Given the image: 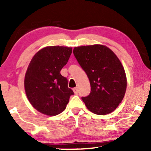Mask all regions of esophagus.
Listing matches in <instances>:
<instances>
[{
  "instance_id": "34e87169",
  "label": "esophagus",
  "mask_w": 151,
  "mask_h": 151,
  "mask_svg": "<svg viewBox=\"0 0 151 151\" xmlns=\"http://www.w3.org/2000/svg\"><path fill=\"white\" fill-rule=\"evenodd\" d=\"M73 91H74V93H75V94H78V89L77 87L74 88Z\"/></svg>"
}]
</instances>
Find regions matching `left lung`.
I'll return each instance as SVG.
<instances>
[{
	"label": "left lung",
	"mask_w": 151,
	"mask_h": 151,
	"mask_svg": "<svg viewBox=\"0 0 151 151\" xmlns=\"http://www.w3.org/2000/svg\"><path fill=\"white\" fill-rule=\"evenodd\" d=\"M73 53L90 81V93L81 97L86 108L98 115L111 113L124 99L127 86L120 60L101 45L77 47Z\"/></svg>",
	"instance_id": "8db88e82"
}]
</instances>
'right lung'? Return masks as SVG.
Here are the masks:
<instances>
[{
	"instance_id": "1",
	"label": "right lung",
	"mask_w": 151,
	"mask_h": 151,
	"mask_svg": "<svg viewBox=\"0 0 151 151\" xmlns=\"http://www.w3.org/2000/svg\"><path fill=\"white\" fill-rule=\"evenodd\" d=\"M72 50L67 47H46L38 51L29 64L24 81L26 96L40 113L48 116L62 113L74 94L67 79L60 74Z\"/></svg>"
}]
</instances>
